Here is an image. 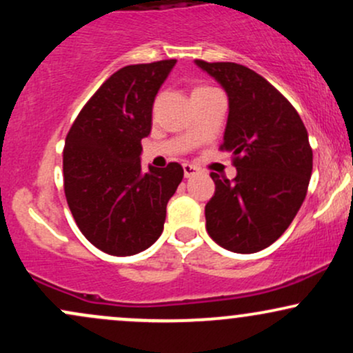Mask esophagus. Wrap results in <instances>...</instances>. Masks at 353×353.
<instances>
[{
	"instance_id": "1",
	"label": "esophagus",
	"mask_w": 353,
	"mask_h": 353,
	"mask_svg": "<svg viewBox=\"0 0 353 353\" xmlns=\"http://www.w3.org/2000/svg\"><path fill=\"white\" fill-rule=\"evenodd\" d=\"M182 168H184V176L185 177H192V176H196L197 172H199V169H197L196 165H192V164H184Z\"/></svg>"
}]
</instances>
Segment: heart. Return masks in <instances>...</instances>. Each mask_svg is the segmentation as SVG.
I'll return each mask as SVG.
<instances>
[{
    "label": "heart",
    "instance_id": "1",
    "mask_svg": "<svg viewBox=\"0 0 353 353\" xmlns=\"http://www.w3.org/2000/svg\"><path fill=\"white\" fill-rule=\"evenodd\" d=\"M210 89H212V88H210V86H196V88L192 89V96H194V94H199V92L210 91Z\"/></svg>",
    "mask_w": 353,
    "mask_h": 353
}]
</instances>
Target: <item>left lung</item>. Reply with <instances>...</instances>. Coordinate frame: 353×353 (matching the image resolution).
Listing matches in <instances>:
<instances>
[{
	"label": "left lung",
	"mask_w": 353,
	"mask_h": 353,
	"mask_svg": "<svg viewBox=\"0 0 353 353\" xmlns=\"http://www.w3.org/2000/svg\"><path fill=\"white\" fill-rule=\"evenodd\" d=\"M196 64L229 96L221 151L232 152V181L210 172L216 192L205 204V229L224 249L254 254L285 232L305 199L312 148L301 116L281 91L237 63Z\"/></svg>",
	"instance_id": "left-lung-1"
}]
</instances>
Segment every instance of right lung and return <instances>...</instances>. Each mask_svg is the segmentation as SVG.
<instances>
[{
    "label": "right lung",
    "mask_w": 353,
    "mask_h": 353,
    "mask_svg": "<svg viewBox=\"0 0 353 353\" xmlns=\"http://www.w3.org/2000/svg\"><path fill=\"white\" fill-rule=\"evenodd\" d=\"M176 59L131 64L84 104L63 151L64 194L83 236L103 252L132 255L157 241L168 202L181 184L179 163L141 171V141L152 103Z\"/></svg>",
    "instance_id": "add662e5"
}]
</instances>
